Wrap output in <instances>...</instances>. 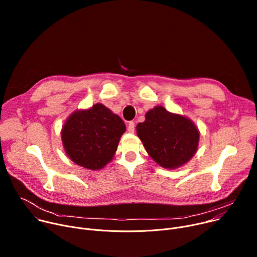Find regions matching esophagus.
<instances>
[{
	"mask_svg": "<svg viewBox=\"0 0 257 257\" xmlns=\"http://www.w3.org/2000/svg\"><path fill=\"white\" fill-rule=\"evenodd\" d=\"M127 130H128L129 133H134V130H135V124H134V122H129V123H128Z\"/></svg>",
	"mask_w": 257,
	"mask_h": 257,
	"instance_id": "obj_1",
	"label": "esophagus"
}]
</instances>
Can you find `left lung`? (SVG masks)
Wrapping results in <instances>:
<instances>
[{
	"mask_svg": "<svg viewBox=\"0 0 257 257\" xmlns=\"http://www.w3.org/2000/svg\"><path fill=\"white\" fill-rule=\"evenodd\" d=\"M136 132L146 152L161 167L177 169L195 155L199 131L188 118L168 112L157 105L145 114V121L137 124Z\"/></svg>",
	"mask_w": 257,
	"mask_h": 257,
	"instance_id": "1",
	"label": "left lung"
}]
</instances>
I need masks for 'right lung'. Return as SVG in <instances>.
Returning a JSON list of instances; mask_svg holds the SVG:
<instances>
[{
	"label": "right lung",
	"mask_w": 257,
	"mask_h": 257,
	"mask_svg": "<svg viewBox=\"0 0 257 257\" xmlns=\"http://www.w3.org/2000/svg\"><path fill=\"white\" fill-rule=\"evenodd\" d=\"M126 131L123 120L101 103L72 113L62 128L67 156L76 165L100 170L112 161Z\"/></svg>",
	"instance_id": "right-lung-1"
}]
</instances>
